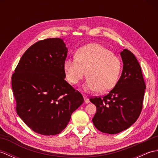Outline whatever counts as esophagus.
Returning a JSON list of instances; mask_svg holds the SVG:
<instances>
[{"label":"esophagus","mask_w":158,"mask_h":158,"mask_svg":"<svg viewBox=\"0 0 158 158\" xmlns=\"http://www.w3.org/2000/svg\"><path fill=\"white\" fill-rule=\"evenodd\" d=\"M83 98H84V100H85V103H89V100L88 98V97L87 96H83Z\"/></svg>","instance_id":"obj_1"}]
</instances>
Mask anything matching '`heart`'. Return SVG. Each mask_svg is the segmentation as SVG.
Instances as JSON below:
<instances>
[{"mask_svg":"<svg viewBox=\"0 0 158 158\" xmlns=\"http://www.w3.org/2000/svg\"><path fill=\"white\" fill-rule=\"evenodd\" d=\"M64 70L66 79L73 85L82 80L87 71L85 91L103 93L115 86L121 73V62L105 47L92 43L79 49L76 58H67Z\"/></svg>","mask_w":158,"mask_h":158,"instance_id":"heart-1","label":"heart"}]
</instances>
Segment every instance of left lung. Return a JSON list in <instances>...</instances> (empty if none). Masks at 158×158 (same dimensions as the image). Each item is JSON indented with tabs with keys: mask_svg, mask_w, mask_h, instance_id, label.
Returning a JSON list of instances; mask_svg holds the SVG:
<instances>
[{
	"mask_svg": "<svg viewBox=\"0 0 158 158\" xmlns=\"http://www.w3.org/2000/svg\"><path fill=\"white\" fill-rule=\"evenodd\" d=\"M120 55L123 71L115 86L106 95L89 99L97 109L94 125L100 132L110 135L127 129L139 118L146 88L135 56L126 49Z\"/></svg>",
	"mask_w": 158,
	"mask_h": 158,
	"instance_id": "left-lung-1",
	"label": "left lung"
}]
</instances>
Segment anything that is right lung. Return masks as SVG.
I'll return each instance as SVG.
<instances>
[{
    "label": "right lung",
    "mask_w": 158,
    "mask_h": 158,
    "mask_svg": "<svg viewBox=\"0 0 158 158\" xmlns=\"http://www.w3.org/2000/svg\"><path fill=\"white\" fill-rule=\"evenodd\" d=\"M67 52L61 39L39 41L23 53L12 75L17 113L40 135L60 134L84 101L64 80Z\"/></svg>",
    "instance_id": "1"
}]
</instances>
